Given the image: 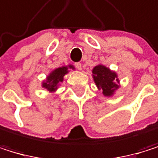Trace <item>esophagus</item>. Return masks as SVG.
I'll return each mask as SVG.
<instances>
[{"label": "esophagus", "mask_w": 158, "mask_h": 158, "mask_svg": "<svg viewBox=\"0 0 158 158\" xmlns=\"http://www.w3.org/2000/svg\"><path fill=\"white\" fill-rule=\"evenodd\" d=\"M81 63H75V66H76V68L77 69H78V70H81Z\"/></svg>", "instance_id": "1"}]
</instances>
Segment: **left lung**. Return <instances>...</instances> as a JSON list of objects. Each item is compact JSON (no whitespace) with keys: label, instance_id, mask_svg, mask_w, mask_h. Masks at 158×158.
<instances>
[{"label":"left lung","instance_id":"left-lung-1","mask_svg":"<svg viewBox=\"0 0 158 158\" xmlns=\"http://www.w3.org/2000/svg\"><path fill=\"white\" fill-rule=\"evenodd\" d=\"M93 74L96 86L102 89L104 95H111L115 89L119 87L117 85V82H119L117 75L106 66L96 65L93 70Z\"/></svg>","mask_w":158,"mask_h":158}]
</instances>
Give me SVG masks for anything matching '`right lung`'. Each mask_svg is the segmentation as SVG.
Returning <instances> with one entry per match:
<instances>
[{
	"label": "right lung",
	"instance_id": "1",
	"mask_svg": "<svg viewBox=\"0 0 158 158\" xmlns=\"http://www.w3.org/2000/svg\"><path fill=\"white\" fill-rule=\"evenodd\" d=\"M69 67H72V65H70ZM67 67L66 66H63V67H60V68H57L55 69L54 71H52L49 76L47 78V81L43 83V87H45L48 91L49 92H52V91H55L58 87V84L60 82L63 81L64 80V76L67 73Z\"/></svg>",
	"mask_w": 158,
	"mask_h": 158
}]
</instances>
